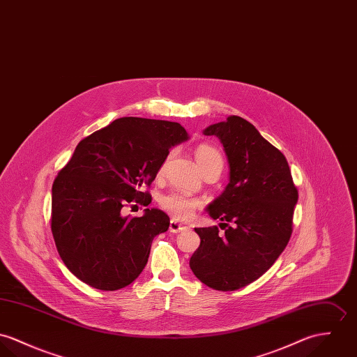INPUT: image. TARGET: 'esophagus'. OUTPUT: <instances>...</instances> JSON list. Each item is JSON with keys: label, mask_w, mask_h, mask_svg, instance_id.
<instances>
[{"label": "esophagus", "mask_w": 357, "mask_h": 357, "mask_svg": "<svg viewBox=\"0 0 357 357\" xmlns=\"http://www.w3.org/2000/svg\"><path fill=\"white\" fill-rule=\"evenodd\" d=\"M183 229H186V226L181 225L179 222H176V220H174V219L169 222V231H171V233H174V234H175V233L182 231Z\"/></svg>", "instance_id": "esophagus-1"}]
</instances>
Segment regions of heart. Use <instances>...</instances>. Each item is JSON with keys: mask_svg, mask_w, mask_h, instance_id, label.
<instances>
[{"mask_svg": "<svg viewBox=\"0 0 357 357\" xmlns=\"http://www.w3.org/2000/svg\"><path fill=\"white\" fill-rule=\"evenodd\" d=\"M171 158V153L167 156V159L164 161L161 171L164 169V165L167 162V160ZM196 160H197L198 165L201 168V171H204L208 167H218L220 171L223 168V158L220 155V152L206 144H201L198 145L196 149ZM161 206L174 218L176 219H188L193 215V212L196 211L198 206L197 199L189 197L183 193H168L165 196H162L160 199Z\"/></svg>", "mask_w": 357, "mask_h": 357, "instance_id": "heart-1", "label": "heart"}]
</instances>
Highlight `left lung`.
Masks as SVG:
<instances>
[{"mask_svg": "<svg viewBox=\"0 0 357 357\" xmlns=\"http://www.w3.org/2000/svg\"><path fill=\"white\" fill-rule=\"evenodd\" d=\"M204 134L223 144L230 182L206 208L225 233L195 229L201 242L190 268L204 284L233 291L261 277L286 248L298 192L283 153L248 120L229 116Z\"/></svg>", "mask_w": 357, "mask_h": 357, "instance_id": "1", "label": "left lung"}]
</instances>
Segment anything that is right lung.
I'll list each match as a JSON object with an SVG mask.
<instances>
[{"mask_svg":"<svg viewBox=\"0 0 357 357\" xmlns=\"http://www.w3.org/2000/svg\"><path fill=\"white\" fill-rule=\"evenodd\" d=\"M175 121L120 118L82 139L52 188V234L67 268L86 284L119 290L148 263L152 241L169 218L146 208L123 215L131 202L151 204L155 181L169 149L188 141Z\"/></svg>","mask_w":357,"mask_h":357,"instance_id":"1","label":"right lung"}]
</instances>
